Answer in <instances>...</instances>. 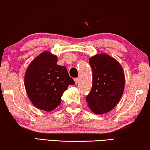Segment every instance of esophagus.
Masks as SVG:
<instances>
[{
    "instance_id": "1",
    "label": "esophagus",
    "mask_w": 150,
    "mask_h": 150,
    "mask_svg": "<svg viewBox=\"0 0 150 150\" xmlns=\"http://www.w3.org/2000/svg\"><path fill=\"white\" fill-rule=\"evenodd\" d=\"M74 81H75V83L77 84L78 83H79V78H75Z\"/></svg>"
}]
</instances>
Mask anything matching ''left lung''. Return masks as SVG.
Segmentation results:
<instances>
[{
    "mask_svg": "<svg viewBox=\"0 0 150 150\" xmlns=\"http://www.w3.org/2000/svg\"><path fill=\"white\" fill-rule=\"evenodd\" d=\"M89 64L93 83L86 100L94 113H105L113 108L122 97L125 85L124 71L115 59L106 54L90 58Z\"/></svg>",
    "mask_w": 150,
    "mask_h": 150,
    "instance_id": "obj_1",
    "label": "left lung"
}]
</instances>
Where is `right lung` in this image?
I'll return each instance as SVG.
<instances>
[{
  "label": "right lung",
  "instance_id": "add662e5",
  "mask_svg": "<svg viewBox=\"0 0 150 150\" xmlns=\"http://www.w3.org/2000/svg\"><path fill=\"white\" fill-rule=\"evenodd\" d=\"M57 57L44 52L34 59L26 69L24 85L32 103L39 109L50 111L61 103L63 92L74 81L66 67L57 65Z\"/></svg>",
  "mask_w": 150,
  "mask_h": 150
}]
</instances>
